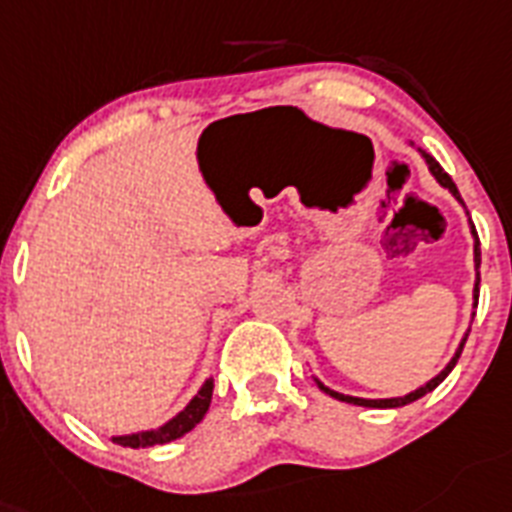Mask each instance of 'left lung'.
<instances>
[{"label": "left lung", "instance_id": "left-lung-1", "mask_svg": "<svg viewBox=\"0 0 512 512\" xmlns=\"http://www.w3.org/2000/svg\"><path fill=\"white\" fill-rule=\"evenodd\" d=\"M424 158H427L429 171H432V174H435L437 182H440L442 187H448V190L453 192V195L458 197V200H461V195H458V187H455L453 179H450V176L445 174V171H442L440 163H437L435 158H432V156H427V153H424ZM474 239H476V244H474V263H476L474 302H479V281H482V278H479V265H482V252H479V236H476V231H474ZM466 338H468V333H466ZM466 338H463V341H461V346H458V351H455V356H453V359H450L448 367L442 369V372H440V375L435 377V380H429L427 385H424V388L414 390V393H409V395H403V398H385V401H367V398H354V395L336 393V390L325 388V385H322L320 380H317V385H320V390H325V393H328V395H333V398H338V401L354 403V406H369V409H398V406H406V403H414V401H419V398H422V395L432 393V390H435L437 385H440V382L450 375V369H453V367H455V362H458V359H461V351H463V343H466Z\"/></svg>", "mask_w": 512, "mask_h": 512}]
</instances>
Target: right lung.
<instances>
[{"instance_id":"1","label":"right lung","mask_w":512,"mask_h":512,"mask_svg":"<svg viewBox=\"0 0 512 512\" xmlns=\"http://www.w3.org/2000/svg\"><path fill=\"white\" fill-rule=\"evenodd\" d=\"M210 398H213V377L205 380V385L200 388V393L192 398L190 406L184 411H179L171 422H166L158 429H148V432H137V435L114 437V442H117V445H124V448H150V445H163V442H171L176 440V437L187 435V432L195 429L197 424L203 422V416L208 414Z\"/></svg>"}]
</instances>
